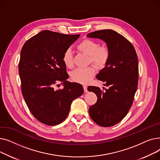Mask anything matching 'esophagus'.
I'll list each match as a JSON object with an SVG mask.
<instances>
[{"label":"esophagus","instance_id":"esophagus-1","mask_svg":"<svg viewBox=\"0 0 160 160\" xmlns=\"http://www.w3.org/2000/svg\"><path fill=\"white\" fill-rule=\"evenodd\" d=\"M83 91H84L85 93H88V87L86 86H83Z\"/></svg>","mask_w":160,"mask_h":160}]
</instances>
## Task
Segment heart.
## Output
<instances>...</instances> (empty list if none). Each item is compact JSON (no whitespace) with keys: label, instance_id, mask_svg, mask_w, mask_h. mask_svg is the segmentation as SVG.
<instances>
[{"label":"heart","instance_id":"b5f03b06","mask_svg":"<svg viewBox=\"0 0 160 160\" xmlns=\"http://www.w3.org/2000/svg\"><path fill=\"white\" fill-rule=\"evenodd\" d=\"M78 51L89 56L88 63H93L97 68L103 69L108 64L110 58V51L106 46H100L98 42L86 39L82 41L77 45ZM62 61L67 68H72L73 56L70 48L66 49L62 56ZM95 74V69L93 66L86 68L77 69L71 74V78L73 82L79 83H89Z\"/></svg>","mask_w":160,"mask_h":160}]
</instances>
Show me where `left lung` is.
Listing matches in <instances>:
<instances>
[{"label":"left lung","instance_id":"obj_1","mask_svg":"<svg viewBox=\"0 0 160 160\" xmlns=\"http://www.w3.org/2000/svg\"><path fill=\"white\" fill-rule=\"evenodd\" d=\"M87 36L102 39L110 51L108 64L97 75L109 88L103 91L98 87L88 88L97 97L89 109L91 118L100 127H110L122 120L133 103L138 84V56L130 42L113 30L95 31Z\"/></svg>","mask_w":160,"mask_h":160}]
</instances>
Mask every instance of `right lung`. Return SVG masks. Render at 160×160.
I'll return each instance as SVG.
<instances>
[{
    "mask_svg": "<svg viewBox=\"0 0 160 160\" xmlns=\"http://www.w3.org/2000/svg\"><path fill=\"white\" fill-rule=\"evenodd\" d=\"M80 34L67 35L43 30L26 41L19 63L21 92L29 110L41 123L55 126L68 115L73 100L83 93L78 83L67 80L69 75L62 61L66 49ZM63 84L55 90V85Z\"/></svg>",
    "mask_w": 160,
    "mask_h": 160,
    "instance_id": "add662e5",
    "label": "right lung"
}]
</instances>
